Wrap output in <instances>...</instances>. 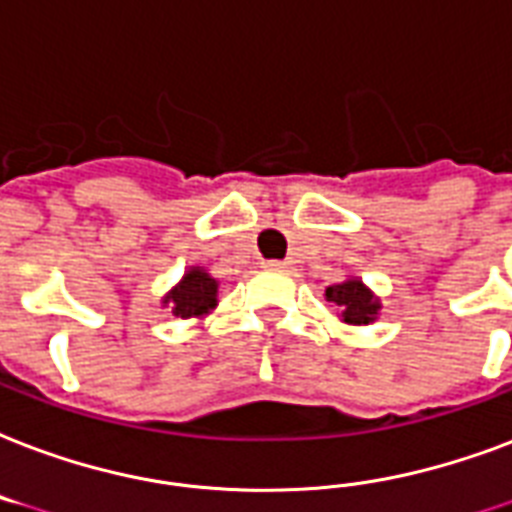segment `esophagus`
Segmentation results:
<instances>
[{
    "label": "esophagus",
    "instance_id": "1",
    "mask_svg": "<svg viewBox=\"0 0 512 512\" xmlns=\"http://www.w3.org/2000/svg\"><path fill=\"white\" fill-rule=\"evenodd\" d=\"M264 267L272 269V272H288V267H291V264H288V261H267Z\"/></svg>",
    "mask_w": 512,
    "mask_h": 512
}]
</instances>
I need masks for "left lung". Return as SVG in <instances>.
<instances>
[{
	"mask_svg": "<svg viewBox=\"0 0 512 512\" xmlns=\"http://www.w3.org/2000/svg\"><path fill=\"white\" fill-rule=\"evenodd\" d=\"M326 299L334 301L342 320L350 323V326H368V323H374L379 310H382L379 299L368 291L358 277H347L344 283L328 285Z\"/></svg>",
	"mask_w": 512,
	"mask_h": 512,
	"instance_id": "left-lung-1",
	"label": "left lung"
}]
</instances>
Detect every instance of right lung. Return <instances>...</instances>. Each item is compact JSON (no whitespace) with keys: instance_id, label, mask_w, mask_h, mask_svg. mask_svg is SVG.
Segmentation results:
<instances>
[{"instance_id":"1","label":"right lung","mask_w":512,"mask_h":512,"mask_svg":"<svg viewBox=\"0 0 512 512\" xmlns=\"http://www.w3.org/2000/svg\"><path fill=\"white\" fill-rule=\"evenodd\" d=\"M216 293H219V280L202 267H192L176 288H170L168 296L162 299V307H170L176 318H202L219 304Z\"/></svg>"}]
</instances>
